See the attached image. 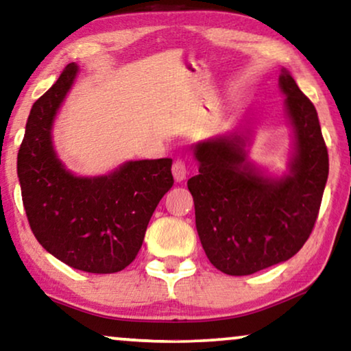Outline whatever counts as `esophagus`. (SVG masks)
<instances>
[{
    "instance_id": "1",
    "label": "esophagus",
    "mask_w": 351,
    "mask_h": 351,
    "mask_svg": "<svg viewBox=\"0 0 351 351\" xmlns=\"http://www.w3.org/2000/svg\"><path fill=\"white\" fill-rule=\"evenodd\" d=\"M171 169H172V176H174V179L177 182H182L186 179V174H189V172H186V166L182 160H174Z\"/></svg>"
}]
</instances>
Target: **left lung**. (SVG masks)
<instances>
[{
    "mask_svg": "<svg viewBox=\"0 0 351 351\" xmlns=\"http://www.w3.org/2000/svg\"><path fill=\"white\" fill-rule=\"evenodd\" d=\"M280 88L295 134V153L282 179H267L254 169L238 134L195 147L199 174L186 185L196 230L209 262L232 276L252 275L295 256L318 219L329 174L318 113L286 70Z\"/></svg>",
    "mask_w": 351,
    "mask_h": 351,
    "instance_id": "obj_1",
    "label": "left lung"
}]
</instances>
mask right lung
<instances>
[{
    "mask_svg": "<svg viewBox=\"0 0 351 351\" xmlns=\"http://www.w3.org/2000/svg\"><path fill=\"white\" fill-rule=\"evenodd\" d=\"M69 64L33 104L17 155L28 223L47 252L76 270L117 273L138 254L160 199L174 184L172 160L129 161L102 177H76L52 148V121L73 84Z\"/></svg>",
    "mask_w": 351,
    "mask_h": 351,
    "instance_id": "1",
    "label": "right lung"
}]
</instances>
